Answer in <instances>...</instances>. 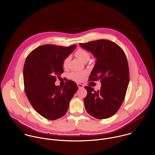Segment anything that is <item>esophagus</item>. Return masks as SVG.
Returning <instances> with one entry per match:
<instances>
[{"label": "esophagus", "instance_id": "1", "mask_svg": "<svg viewBox=\"0 0 155 155\" xmlns=\"http://www.w3.org/2000/svg\"><path fill=\"white\" fill-rule=\"evenodd\" d=\"M77 85H78V87L79 88H84V85L81 84H78Z\"/></svg>", "mask_w": 155, "mask_h": 155}]
</instances>
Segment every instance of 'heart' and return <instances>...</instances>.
Returning a JSON list of instances; mask_svg holds the SVG:
<instances>
[{
	"instance_id": "obj_1",
	"label": "heart",
	"mask_w": 155,
	"mask_h": 155,
	"mask_svg": "<svg viewBox=\"0 0 155 155\" xmlns=\"http://www.w3.org/2000/svg\"><path fill=\"white\" fill-rule=\"evenodd\" d=\"M74 55L78 58L81 60L84 63L88 62L90 59L89 53L88 51H87L86 50L82 48L78 49L75 52ZM68 61H69V57H67L64 60L63 62V66L64 68H67L68 66ZM86 75H87V72L85 71H76V72H71L69 74V76L70 79H71L74 81L81 82L84 79Z\"/></svg>"
}]
</instances>
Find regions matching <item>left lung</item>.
Returning <instances> with one entry per match:
<instances>
[{
    "label": "left lung",
    "instance_id": "8db88e82",
    "mask_svg": "<svg viewBox=\"0 0 155 155\" xmlns=\"http://www.w3.org/2000/svg\"><path fill=\"white\" fill-rule=\"evenodd\" d=\"M97 58L89 81L100 80L97 91L86 86L84 99L86 110L92 116L103 119L113 116L121 106L130 81L127 57L122 49L109 40L101 39L80 44Z\"/></svg>",
    "mask_w": 155,
    "mask_h": 155
}]
</instances>
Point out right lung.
Here are the masks:
<instances>
[{"mask_svg": "<svg viewBox=\"0 0 155 155\" xmlns=\"http://www.w3.org/2000/svg\"><path fill=\"white\" fill-rule=\"evenodd\" d=\"M76 46L44 45L33 50L26 58L23 68L25 93L34 109L47 119L63 116L78 89L72 81H67L63 88L55 85L57 77L63 73L64 60Z\"/></svg>", "mask_w": 155, "mask_h": 155, "instance_id": "obj_1", "label": "right lung"}]
</instances>
